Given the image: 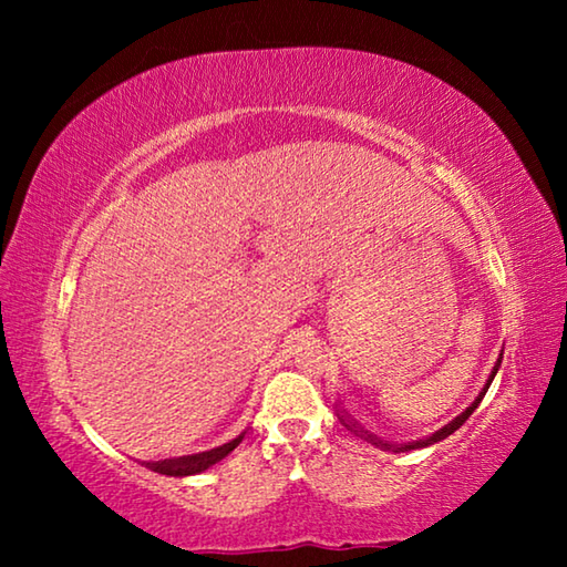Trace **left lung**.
I'll list each match as a JSON object with an SVG mask.
<instances>
[{
  "mask_svg": "<svg viewBox=\"0 0 567 567\" xmlns=\"http://www.w3.org/2000/svg\"><path fill=\"white\" fill-rule=\"evenodd\" d=\"M501 360L503 358H497V362H495V368H493V372H491V378H487V382H485V388L480 390V395L475 398V402L473 405H470L465 412H460V415L453 420V422H447L445 427H440L437 433H433L430 437H425V440H415V443H405V445H392V443H382V440H378L375 435H368L364 433V430H360V427H354V422H350V420H342L344 425H348L350 430H354V433H360V435H364L368 440H372V443L375 445H380V447H385V450H392V453H405V450H417V447H427V445H435V443H440V440H445L447 435H453L455 430L463 425V422L473 415V410L480 405V400L485 398V392H487V388H491V382H493V378H495V372H497V368H501Z\"/></svg>",
  "mask_w": 567,
  "mask_h": 567,
  "instance_id": "left-lung-1",
  "label": "left lung"
}]
</instances>
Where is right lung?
Masks as SVG:
<instances>
[{
  "mask_svg": "<svg viewBox=\"0 0 567 567\" xmlns=\"http://www.w3.org/2000/svg\"><path fill=\"white\" fill-rule=\"evenodd\" d=\"M243 435H237L235 440H229V443L219 445L215 450H207V453H197V455H185V457H172V460H159V463H147L155 473L162 475H172V477H185V475H197L203 473V470L213 467L219 460L227 457L233 450L243 443Z\"/></svg>",
  "mask_w": 567,
  "mask_h": 567,
  "instance_id": "obj_1",
  "label": "right lung"
}]
</instances>
